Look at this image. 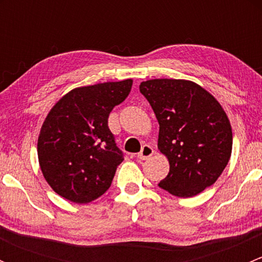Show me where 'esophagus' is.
<instances>
[{
	"instance_id": "1",
	"label": "esophagus",
	"mask_w": 262,
	"mask_h": 262,
	"mask_svg": "<svg viewBox=\"0 0 262 262\" xmlns=\"http://www.w3.org/2000/svg\"><path fill=\"white\" fill-rule=\"evenodd\" d=\"M153 152H155V149H153L152 146H149V144H144V146L142 147L141 152L137 155V157H138L139 160H147V158H149L150 156L153 155Z\"/></svg>"
}]
</instances>
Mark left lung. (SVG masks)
<instances>
[{
	"instance_id": "1",
	"label": "left lung",
	"mask_w": 262,
	"mask_h": 262,
	"mask_svg": "<svg viewBox=\"0 0 262 262\" xmlns=\"http://www.w3.org/2000/svg\"><path fill=\"white\" fill-rule=\"evenodd\" d=\"M139 91L155 112L158 149L170 162V172L158 186L179 198L212 186L232 152L231 124L221 104L191 81L149 80Z\"/></svg>"
}]
</instances>
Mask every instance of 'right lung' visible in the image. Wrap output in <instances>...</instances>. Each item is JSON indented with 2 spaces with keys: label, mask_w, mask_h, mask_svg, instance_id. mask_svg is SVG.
I'll use <instances>...</instances> for the list:
<instances>
[{
  "label": "right lung",
  "mask_w": 262,
  "mask_h": 262,
  "mask_svg": "<svg viewBox=\"0 0 262 262\" xmlns=\"http://www.w3.org/2000/svg\"><path fill=\"white\" fill-rule=\"evenodd\" d=\"M132 80L78 87L50 110L38 139L41 172L64 199L86 204L112 185L124 153L107 119L129 95Z\"/></svg>",
  "instance_id": "right-lung-1"
}]
</instances>
